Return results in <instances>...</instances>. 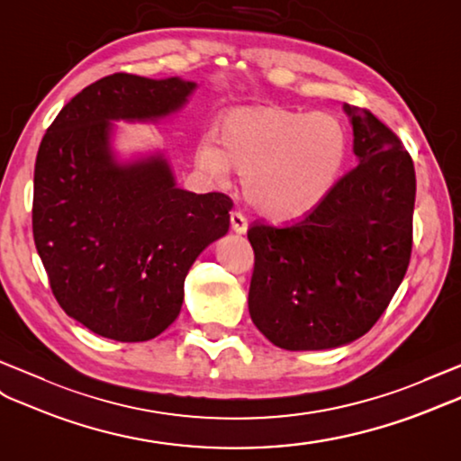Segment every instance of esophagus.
Wrapping results in <instances>:
<instances>
[{
  "label": "esophagus",
  "instance_id": "esophagus-1",
  "mask_svg": "<svg viewBox=\"0 0 461 461\" xmlns=\"http://www.w3.org/2000/svg\"><path fill=\"white\" fill-rule=\"evenodd\" d=\"M230 229L237 234H246V230H249V221H246L240 211L230 212Z\"/></svg>",
  "mask_w": 461,
  "mask_h": 461
}]
</instances>
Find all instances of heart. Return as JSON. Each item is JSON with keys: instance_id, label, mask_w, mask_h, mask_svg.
I'll return each instance as SVG.
<instances>
[{"instance_id": "heart-1", "label": "heart", "mask_w": 461, "mask_h": 461, "mask_svg": "<svg viewBox=\"0 0 461 461\" xmlns=\"http://www.w3.org/2000/svg\"><path fill=\"white\" fill-rule=\"evenodd\" d=\"M221 142L197 144L195 164L212 182H224L230 167L244 177L249 205L269 221H297L315 211L346 162L348 134L329 113H303L277 105L229 111Z\"/></svg>"}]
</instances>
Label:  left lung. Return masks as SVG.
Listing matches in <instances>:
<instances>
[{
    "instance_id": "left-lung-1",
    "label": "left lung",
    "mask_w": 461,
    "mask_h": 461,
    "mask_svg": "<svg viewBox=\"0 0 461 461\" xmlns=\"http://www.w3.org/2000/svg\"><path fill=\"white\" fill-rule=\"evenodd\" d=\"M357 166L294 227L254 224L249 311L284 350H329L364 336L407 274L417 177L397 134L344 104Z\"/></svg>"
}]
</instances>
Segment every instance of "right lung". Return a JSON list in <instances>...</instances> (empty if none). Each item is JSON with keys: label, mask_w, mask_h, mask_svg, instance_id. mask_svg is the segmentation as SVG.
Listing matches in <instances>:
<instances>
[{"label": "right lung", "mask_w": 461, "mask_h": 461, "mask_svg": "<svg viewBox=\"0 0 461 461\" xmlns=\"http://www.w3.org/2000/svg\"><path fill=\"white\" fill-rule=\"evenodd\" d=\"M197 84L111 74L52 121L35 162L32 237L64 312L117 342H144L177 319L197 256L229 232L232 201L176 185L162 152L122 162L115 121L158 122Z\"/></svg>", "instance_id": "obj_1"}]
</instances>
